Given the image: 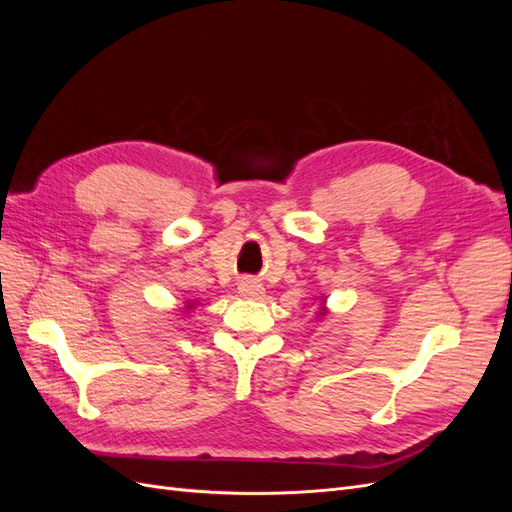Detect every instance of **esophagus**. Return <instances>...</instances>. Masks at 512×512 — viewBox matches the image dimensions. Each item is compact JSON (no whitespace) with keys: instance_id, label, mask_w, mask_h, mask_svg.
I'll return each instance as SVG.
<instances>
[{"instance_id":"1","label":"esophagus","mask_w":512,"mask_h":512,"mask_svg":"<svg viewBox=\"0 0 512 512\" xmlns=\"http://www.w3.org/2000/svg\"><path fill=\"white\" fill-rule=\"evenodd\" d=\"M239 292L247 299H260L262 294H265V288H262V284L250 280V277H243L239 282Z\"/></svg>"}]
</instances>
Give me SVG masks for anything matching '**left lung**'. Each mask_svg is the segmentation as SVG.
I'll use <instances>...</instances> for the list:
<instances>
[{
	"label": "left lung",
	"mask_w": 512,
	"mask_h": 512,
	"mask_svg": "<svg viewBox=\"0 0 512 512\" xmlns=\"http://www.w3.org/2000/svg\"><path fill=\"white\" fill-rule=\"evenodd\" d=\"M320 316H322V314H320Z\"/></svg>",
	"instance_id": "8db88e82"
}]
</instances>
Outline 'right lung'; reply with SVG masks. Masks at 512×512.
Listing matches in <instances>:
<instances>
[{
	"mask_svg": "<svg viewBox=\"0 0 512 512\" xmlns=\"http://www.w3.org/2000/svg\"><path fill=\"white\" fill-rule=\"evenodd\" d=\"M192 305H194V303H188V307H192Z\"/></svg>",
	"mask_w": 512,
	"mask_h": 512,
	"instance_id": "1",
	"label": "right lung"
}]
</instances>
